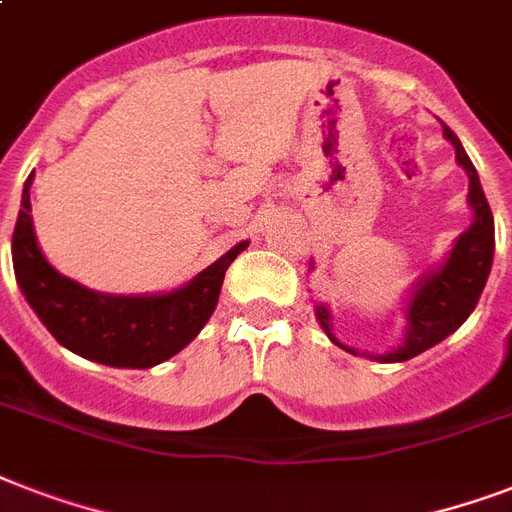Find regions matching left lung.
<instances>
[{"label":"left lung","mask_w":512,"mask_h":512,"mask_svg":"<svg viewBox=\"0 0 512 512\" xmlns=\"http://www.w3.org/2000/svg\"><path fill=\"white\" fill-rule=\"evenodd\" d=\"M444 138L454 146L457 164L468 172V204L473 209V223L465 233L457 236L452 252L446 257L444 265H438L436 271H428L412 289L409 305H406V335L404 342L396 350H390L385 356H377V361H409L420 356L422 350L433 348L438 342L449 337L462 327V321L468 319L473 308L478 305V297L484 292L489 271L494 260V217L489 209V201L484 196L478 172L465 154L460 138L454 135L444 124ZM316 319L327 337L342 350H348L358 356L356 348L342 345L332 335V313L327 305H316Z\"/></svg>","instance_id":"obj_1"}]
</instances>
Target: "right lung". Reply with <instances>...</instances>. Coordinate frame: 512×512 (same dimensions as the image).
<instances>
[{
    "instance_id": "right-lung-1",
    "label": "right lung",
    "mask_w": 512,
    "mask_h": 512,
    "mask_svg": "<svg viewBox=\"0 0 512 512\" xmlns=\"http://www.w3.org/2000/svg\"><path fill=\"white\" fill-rule=\"evenodd\" d=\"M28 175L12 233V268L20 292L47 332L71 353L119 369H148L199 335L215 311L225 271L249 247L241 241L220 260L167 295H103L47 263L31 223Z\"/></svg>"
}]
</instances>
